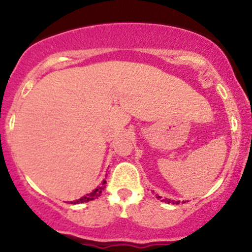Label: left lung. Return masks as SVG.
Wrapping results in <instances>:
<instances>
[{
	"mask_svg": "<svg viewBox=\"0 0 252 252\" xmlns=\"http://www.w3.org/2000/svg\"><path fill=\"white\" fill-rule=\"evenodd\" d=\"M158 198H160V196H158ZM163 201H167V202H170V200H167V199H166V200H164V199H163ZM173 202V204H179V202H180V201H172Z\"/></svg>",
	"mask_w": 252,
	"mask_h": 252,
	"instance_id": "obj_1",
	"label": "left lung"
}]
</instances>
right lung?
Wrapping results in <instances>:
<instances>
[{
    "instance_id": "1",
    "label": "right lung",
    "mask_w": 252,
    "mask_h": 252,
    "mask_svg": "<svg viewBox=\"0 0 252 252\" xmlns=\"http://www.w3.org/2000/svg\"><path fill=\"white\" fill-rule=\"evenodd\" d=\"M105 184L106 181L104 180L102 186L97 187L96 189L92 190L91 193H89V194H86L85 196H83V198L78 199V200L76 201H71V204H82V202H86V201H91L94 200V199H97L98 196H100V194H102V192L104 190V189H105Z\"/></svg>"
}]
</instances>
